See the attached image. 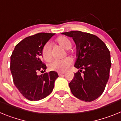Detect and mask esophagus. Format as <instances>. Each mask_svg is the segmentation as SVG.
I'll list each match as a JSON object with an SVG mask.
<instances>
[{
	"mask_svg": "<svg viewBox=\"0 0 121 121\" xmlns=\"http://www.w3.org/2000/svg\"><path fill=\"white\" fill-rule=\"evenodd\" d=\"M64 73H64V72H59L58 74L59 76H62L63 74H64Z\"/></svg>",
	"mask_w": 121,
	"mask_h": 121,
	"instance_id": "1",
	"label": "esophagus"
}]
</instances>
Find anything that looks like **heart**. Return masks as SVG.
I'll return each instance as SVG.
<instances>
[{
	"instance_id": "obj_1",
	"label": "heart",
	"mask_w": 121,
	"mask_h": 121,
	"mask_svg": "<svg viewBox=\"0 0 121 121\" xmlns=\"http://www.w3.org/2000/svg\"><path fill=\"white\" fill-rule=\"evenodd\" d=\"M56 42L59 45L66 50L71 48L72 47V42L69 38L65 36H60L56 39ZM68 54H74L73 52L68 50ZM42 56L45 61H50L52 58V53L51 50V45L47 43L44 45L42 50ZM72 64V60L70 57H66L62 60H54L49 64V68L51 71L62 72L68 69Z\"/></svg>"
}]
</instances>
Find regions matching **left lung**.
<instances>
[{
    "instance_id": "left-lung-1",
    "label": "left lung",
    "mask_w": 121,
    "mask_h": 121,
    "mask_svg": "<svg viewBox=\"0 0 121 121\" xmlns=\"http://www.w3.org/2000/svg\"><path fill=\"white\" fill-rule=\"evenodd\" d=\"M62 34L72 37L77 47L74 67L80 70L69 83L71 93L81 100H95L103 93L108 80L110 51L102 40L90 33L71 31Z\"/></svg>"
}]
</instances>
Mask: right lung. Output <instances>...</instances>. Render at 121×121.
I'll use <instances>...</instances> for the list:
<instances>
[{
  "instance_id": "1",
  "label": "right lung",
  "mask_w": 121,
  "mask_h": 121,
  "mask_svg": "<svg viewBox=\"0 0 121 121\" xmlns=\"http://www.w3.org/2000/svg\"><path fill=\"white\" fill-rule=\"evenodd\" d=\"M54 33H39L25 37L16 45L11 56L10 70L15 86L26 99L39 100L53 91L57 72L38 75L47 67L42 59V50Z\"/></svg>"
}]
</instances>
